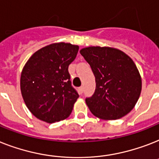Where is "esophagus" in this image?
<instances>
[{"label":"esophagus","mask_w":159,"mask_h":159,"mask_svg":"<svg viewBox=\"0 0 159 159\" xmlns=\"http://www.w3.org/2000/svg\"><path fill=\"white\" fill-rule=\"evenodd\" d=\"M83 91H84V86H80V87H79V92L82 94V93L83 92Z\"/></svg>","instance_id":"1"}]
</instances>
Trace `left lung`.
Listing matches in <instances>:
<instances>
[{"mask_svg":"<svg viewBox=\"0 0 159 159\" xmlns=\"http://www.w3.org/2000/svg\"><path fill=\"white\" fill-rule=\"evenodd\" d=\"M95 77V91L86 104L95 117L116 120L131 112L141 92V77L133 60L122 50L90 46L80 50Z\"/></svg>","mask_w":159,"mask_h":159,"instance_id":"8db88e82","label":"left lung"}]
</instances>
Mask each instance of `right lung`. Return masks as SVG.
Returning a JSON list of instances; mask_svg holds the SVG:
<instances>
[{"mask_svg": "<svg viewBox=\"0 0 159 159\" xmlns=\"http://www.w3.org/2000/svg\"><path fill=\"white\" fill-rule=\"evenodd\" d=\"M78 46L50 44L35 52L24 65L20 88L25 104L38 119L59 122L70 115L79 95L70 81L68 66Z\"/></svg>", "mask_w": 159, "mask_h": 159, "instance_id": "obj_1", "label": "right lung"}]
</instances>
